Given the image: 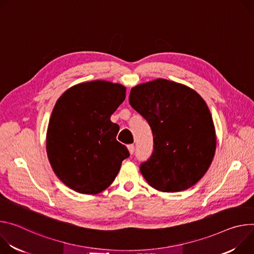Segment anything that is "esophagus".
Here are the masks:
<instances>
[{"instance_id": "obj_1", "label": "esophagus", "mask_w": 254, "mask_h": 254, "mask_svg": "<svg viewBox=\"0 0 254 254\" xmlns=\"http://www.w3.org/2000/svg\"><path fill=\"white\" fill-rule=\"evenodd\" d=\"M127 147H128V150H129L130 154H133L134 151H135V146H134V144H129Z\"/></svg>"}]
</instances>
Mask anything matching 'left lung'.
Here are the masks:
<instances>
[{
	"instance_id": "left-lung-1",
	"label": "left lung",
	"mask_w": 254,
	"mask_h": 254,
	"mask_svg": "<svg viewBox=\"0 0 254 254\" xmlns=\"http://www.w3.org/2000/svg\"><path fill=\"white\" fill-rule=\"evenodd\" d=\"M129 103L152 130L153 152L140 164L148 185L175 192L198 183L211 165L217 140L203 98L185 84L157 78L132 88Z\"/></svg>"
}]
</instances>
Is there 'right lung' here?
<instances>
[{
  "mask_svg": "<svg viewBox=\"0 0 254 254\" xmlns=\"http://www.w3.org/2000/svg\"><path fill=\"white\" fill-rule=\"evenodd\" d=\"M125 97L122 84L93 80L75 84L56 102L46 151L54 174L71 190L101 192L114 182L129 156L116 139L119 126L110 120Z\"/></svg>",
  "mask_w": 254,
  "mask_h": 254,
  "instance_id": "obj_1",
  "label": "right lung"
}]
</instances>
